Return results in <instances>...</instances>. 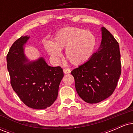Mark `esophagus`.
Returning <instances> with one entry per match:
<instances>
[{"label":"esophagus","mask_w":133,"mask_h":133,"mask_svg":"<svg viewBox=\"0 0 133 133\" xmlns=\"http://www.w3.org/2000/svg\"><path fill=\"white\" fill-rule=\"evenodd\" d=\"M63 71L64 74H69V73L71 72V69H70L69 68H64Z\"/></svg>","instance_id":"obj_1"}]
</instances>
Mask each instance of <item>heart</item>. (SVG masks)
I'll return each mask as SVG.
<instances>
[{
	"mask_svg": "<svg viewBox=\"0 0 133 133\" xmlns=\"http://www.w3.org/2000/svg\"><path fill=\"white\" fill-rule=\"evenodd\" d=\"M96 45V37L91 32L77 27H66L55 35L52 43L45 44V49L52 56L58 57L61 55L60 49L65 48V57L69 61L80 65L90 59Z\"/></svg>",
	"mask_w": 133,
	"mask_h": 133,
	"instance_id": "1",
	"label": "heart"
}]
</instances>
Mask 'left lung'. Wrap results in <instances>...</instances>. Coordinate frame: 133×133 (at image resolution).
<instances>
[{
	"instance_id": "left-lung-1",
	"label": "left lung",
	"mask_w": 133,
	"mask_h": 133,
	"mask_svg": "<svg viewBox=\"0 0 133 133\" xmlns=\"http://www.w3.org/2000/svg\"><path fill=\"white\" fill-rule=\"evenodd\" d=\"M121 74L119 44L110 32L103 27L99 51L71 71L76 91L86 103H98L113 93Z\"/></svg>"
}]
</instances>
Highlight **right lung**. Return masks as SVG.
<instances>
[{
  "mask_svg": "<svg viewBox=\"0 0 133 133\" xmlns=\"http://www.w3.org/2000/svg\"><path fill=\"white\" fill-rule=\"evenodd\" d=\"M29 38L22 36L12 45L7 55V69L10 84L20 99L29 108L43 109L57 99L63 70L49 66L43 58L24 64L27 60L23 46Z\"/></svg>",
  "mask_w": 133,
  "mask_h": 133,
  "instance_id": "right-lung-1",
  "label": "right lung"
}]
</instances>
